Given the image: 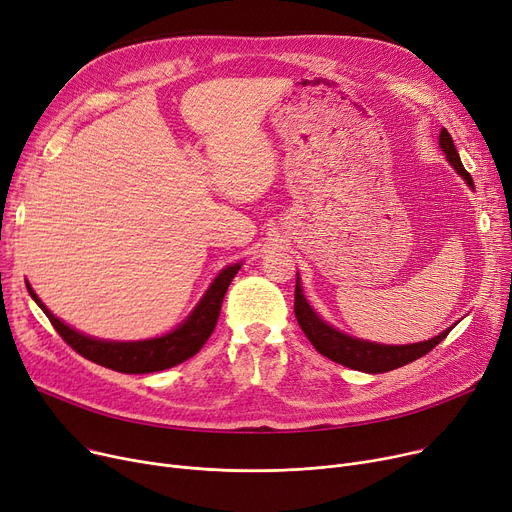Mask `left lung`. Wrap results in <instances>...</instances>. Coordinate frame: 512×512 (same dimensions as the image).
<instances>
[{"instance_id": "left-lung-1", "label": "left lung", "mask_w": 512, "mask_h": 512, "mask_svg": "<svg viewBox=\"0 0 512 512\" xmlns=\"http://www.w3.org/2000/svg\"><path fill=\"white\" fill-rule=\"evenodd\" d=\"M438 143L448 159V164L459 172V176L467 182V186L475 188L473 178L463 168L461 155L456 151L454 141L446 128L440 130ZM294 315H297L301 330L305 332V336L315 346V351L319 355H324L330 361H336L344 367H351L363 373H384V371H392L396 367L407 365L411 361H417L419 357L432 351L436 344H440L450 332L448 328L434 338L413 342V344H380V342H371V340L355 338L351 334H344L338 328L330 326L326 319H321L317 311L309 305L301 286L299 272H297V288H294Z\"/></svg>"}]
</instances>
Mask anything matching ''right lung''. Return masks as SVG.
Here are the masks:
<instances>
[{
  "mask_svg": "<svg viewBox=\"0 0 512 512\" xmlns=\"http://www.w3.org/2000/svg\"><path fill=\"white\" fill-rule=\"evenodd\" d=\"M240 267L242 261L226 265L224 270H220V274L213 278V282L209 284L195 309L188 313L182 324H178L172 332L164 336H155L147 340H103L87 336L70 328L60 317L53 315L37 297V292L29 282H26V290H29L33 301L49 317L51 326L58 330V334L78 355L120 373H153L180 365L182 361L195 357L201 351L215 324H218L224 294Z\"/></svg>",
  "mask_w": 512,
  "mask_h": 512,
  "instance_id": "obj_1",
  "label": "right lung"
}]
</instances>
